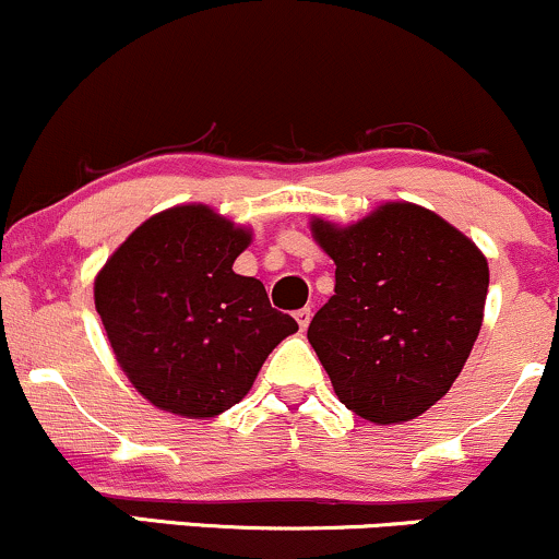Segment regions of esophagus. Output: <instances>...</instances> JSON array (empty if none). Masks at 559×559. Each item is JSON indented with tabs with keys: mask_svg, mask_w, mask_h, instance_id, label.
Masks as SVG:
<instances>
[{
	"mask_svg": "<svg viewBox=\"0 0 559 559\" xmlns=\"http://www.w3.org/2000/svg\"><path fill=\"white\" fill-rule=\"evenodd\" d=\"M296 319H298V328L306 330V328H309V322H311V309H298Z\"/></svg>",
	"mask_w": 559,
	"mask_h": 559,
	"instance_id": "1",
	"label": "esophagus"
}]
</instances>
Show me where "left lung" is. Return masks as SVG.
Returning <instances> with one entry per match:
<instances>
[{"mask_svg":"<svg viewBox=\"0 0 559 559\" xmlns=\"http://www.w3.org/2000/svg\"><path fill=\"white\" fill-rule=\"evenodd\" d=\"M335 261V296L309 343L337 399L378 425L406 423L447 396L480 332L488 263L460 229L412 203L359 224H311Z\"/></svg>","mask_w":559,"mask_h":559,"instance_id":"obj_1","label":"left lung"}]
</instances>
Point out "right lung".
Masks as SVG:
<instances>
[{
    "label": "right lung",
    "mask_w": 559,
    "mask_h": 559,
    "mask_svg": "<svg viewBox=\"0 0 559 559\" xmlns=\"http://www.w3.org/2000/svg\"><path fill=\"white\" fill-rule=\"evenodd\" d=\"M248 242L246 229L205 205H179L131 231L97 274L94 306L112 354L158 409L222 415L298 330L259 280L231 272Z\"/></svg>",
    "instance_id": "right-lung-1"
}]
</instances>
